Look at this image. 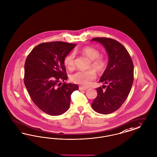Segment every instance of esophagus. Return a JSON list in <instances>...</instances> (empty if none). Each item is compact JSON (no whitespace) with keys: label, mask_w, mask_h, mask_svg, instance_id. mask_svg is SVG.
Segmentation results:
<instances>
[{"label":"esophagus","mask_w":157,"mask_h":157,"mask_svg":"<svg viewBox=\"0 0 157 157\" xmlns=\"http://www.w3.org/2000/svg\"><path fill=\"white\" fill-rule=\"evenodd\" d=\"M79 90H84V91H86V90H87V88H86V87H79Z\"/></svg>","instance_id":"esophagus-1"}]
</instances>
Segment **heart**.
I'll return each instance as SVG.
<instances>
[{
    "label": "heart",
    "instance_id": "heart-1",
    "mask_svg": "<svg viewBox=\"0 0 157 157\" xmlns=\"http://www.w3.org/2000/svg\"><path fill=\"white\" fill-rule=\"evenodd\" d=\"M80 52L82 55L86 56L91 60L90 67H92L99 72L103 71L107 66V60L102 56H100V51L93 47L87 46L82 48ZM75 54L70 53L67 55L64 59V63L65 66L69 68H73L75 66ZM96 78V74L93 70H89L87 71H77L71 75L70 79L71 82L87 87L91 82Z\"/></svg>",
    "mask_w": 157,
    "mask_h": 157
}]
</instances>
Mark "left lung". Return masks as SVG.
Segmentation results:
<instances>
[{
  "label": "left lung",
  "mask_w": 157,
  "mask_h": 157,
  "mask_svg": "<svg viewBox=\"0 0 157 157\" xmlns=\"http://www.w3.org/2000/svg\"><path fill=\"white\" fill-rule=\"evenodd\" d=\"M91 41L101 44L109 56L107 68L100 79L107 86L96 89L97 96L91 107L100 114H109L118 109L128 96L134 80V65L128 51L120 42L107 37H95Z\"/></svg>",
  "instance_id": "left-lung-1"
}]
</instances>
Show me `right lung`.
Here are the masks:
<instances>
[{
	"instance_id": "add662e5",
	"label": "right lung",
	"mask_w": 157,
	"mask_h": 157,
	"mask_svg": "<svg viewBox=\"0 0 157 157\" xmlns=\"http://www.w3.org/2000/svg\"><path fill=\"white\" fill-rule=\"evenodd\" d=\"M75 46L63 41L41 43L31 51L25 61L24 82L28 93L34 104L50 116L66 112L71 94L78 89L77 84L65 82L57 87V82L67 79L64 59Z\"/></svg>"
}]
</instances>
